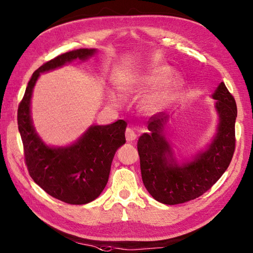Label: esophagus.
Masks as SVG:
<instances>
[{"mask_svg": "<svg viewBox=\"0 0 253 253\" xmlns=\"http://www.w3.org/2000/svg\"><path fill=\"white\" fill-rule=\"evenodd\" d=\"M126 138L127 141H133L137 138V134L133 130V128L127 127L126 131Z\"/></svg>", "mask_w": 253, "mask_h": 253, "instance_id": "1", "label": "esophagus"}]
</instances>
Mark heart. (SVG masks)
<instances>
[{
  "instance_id": "obj_1",
  "label": "heart",
  "mask_w": 253,
  "mask_h": 253,
  "mask_svg": "<svg viewBox=\"0 0 253 253\" xmlns=\"http://www.w3.org/2000/svg\"><path fill=\"white\" fill-rule=\"evenodd\" d=\"M171 75L173 70L168 65L151 66L145 73L128 78L125 84V91L134 93L160 84L141 102V106L146 112L157 113L168 107L182 87L181 77Z\"/></svg>"
}]
</instances>
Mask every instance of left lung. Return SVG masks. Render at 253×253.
I'll return each instance as SVG.
<instances>
[{"label": "left lung", "mask_w": 253, "mask_h": 253, "mask_svg": "<svg viewBox=\"0 0 253 253\" xmlns=\"http://www.w3.org/2000/svg\"><path fill=\"white\" fill-rule=\"evenodd\" d=\"M212 98L219 115L218 131L205 151L198 153L192 161L179 165L174 158L163 132L168 115H153L148 120L149 133L138 139L143 182L155 200L166 205H176L204 194L229 168L235 150V98L220 83Z\"/></svg>", "instance_id": "obj_1"}]
</instances>
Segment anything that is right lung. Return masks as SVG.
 <instances>
[{
  "mask_svg": "<svg viewBox=\"0 0 253 253\" xmlns=\"http://www.w3.org/2000/svg\"><path fill=\"white\" fill-rule=\"evenodd\" d=\"M95 52L96 49L80 48L42 64L33 73L18 106V128L30 176L52 198L72 205L92 202L106 187L115 153L126 143V122L118 120L107 126H91L76 143L50 147L35 131L31 118V97L42 73L74 60L84 61Z\"/></svg>",
  "mask_w": 253,
  "mask_h": 253,
  "instance_id": "right-lung-1",
  "label": "right lung"
}]
</instances>
